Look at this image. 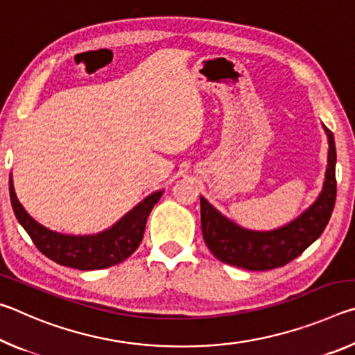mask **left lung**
<instances>
[{
	"label": "left lung",
	"instance_id": "8db88e82",
	"mask_svg": "<svg viewBox=\"0 0 355 355\" xmlns=\"http://www.w3.org/2000/svg\"><path fill=\"white\" fill-rule=\"evenodd\" d=\"M324 130L329 137V156L322 191L313 205L290 224L269 232L248 230L227 219L205 197H200L203 239L218 260L249 271H268L285 266L321 236L336 199L335 141L332 131L326 127Z\"/></svg>",
	"mask_w": 355,
	"mask_h": 355
}]
</instances>
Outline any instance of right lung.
Wrapping results in <instances>:
<instances>
[{
  "label": "right lung",
  "instance_id": "add662e5",
  "mask_svg": "<svg viewBox=\"0 0 355 355\" xmlns=\"http://www.w3.org/2000/svg\"><path fill=\"white\" fill-rule=\"evenodd\" d=\"M9 194L17 220L25 228L42 254L62 266L92 271L122 263L139 248L148 214L155 203L161 199L163 191H156L146 197L107 230L97 235L83 236L53 232L34 220L17 199L12 175L9 178Z\"/></svg>",
  "mask_w": 355,
  "mask_h": 355
}]
</instances>
